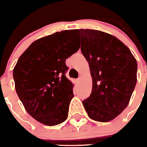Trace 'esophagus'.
Segmentation results:
<instances>
[{
    "mask_svg": "<svg viewBox=\"0 0 147 147\" xmlns=\"http://www.w3.org/2000/svg\"><path fill=\"white\" fill-rule=\"evenodd\" d=\"M81 80H82V78L81 77H79V78H78V82H80V81H81Z\"/></svg>",
    "mask_w": 147,
    "mask_h": 147,
    "instance_id": "obj_1",
    "label": "esophagus"
}]
</instances>
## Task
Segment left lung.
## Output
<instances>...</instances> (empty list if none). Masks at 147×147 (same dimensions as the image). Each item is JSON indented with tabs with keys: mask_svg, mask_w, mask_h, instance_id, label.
I'll list each match as a JSON object with an SVG mask.
<instances>
[{
	"mask_svg": "<svg viewBox=\"0 0 147 147\" xmlns=\"http://www.w3.org/2000/svg\"><path fill=\"white\" fill-rule=\"evenodd\" d=\"M78 32L93 80L91 94L83 106L93 120L110 121L129 104L137 82V62L129 48L113 35L94 29Z\"/></svg>",
	"mask_w": 147,
	"mask_h": 147,
	"instance_id": "1",
	"label": "left lung"
}]
</instances>
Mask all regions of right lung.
<instances>
[{"label": "right lung", "instance_id": "obj_1", "mask_svg": "<svg viewBox=\"0 0 147 147\" xmlns=\"http://www.w3.org/2000/svg\"><path fill=\"white\" fill-rule=\"evenodd\" d=\"M79 49L77 30H65L35 40L18 59L15 90L37 121L55 126L67 119L74 85L65 75V60Z\"/></svg>", "mask_w": 147, "mask_h": 147}]
</instances>
